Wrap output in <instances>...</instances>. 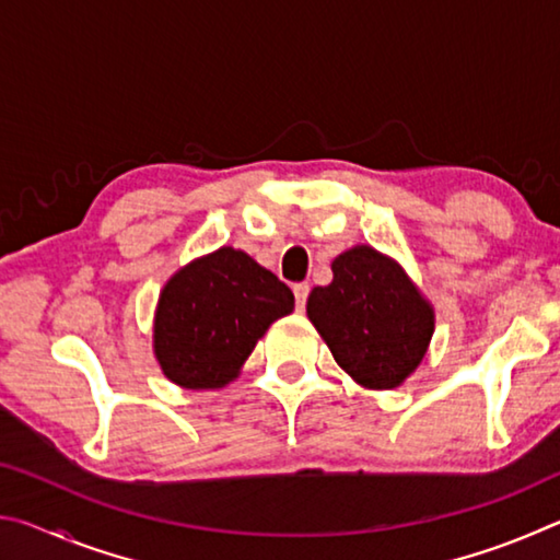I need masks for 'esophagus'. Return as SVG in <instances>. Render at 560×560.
Returning a JSON list of instances; mask_svg holds the SVG:
<instances>
[{
	"mask_svg": "<svg viewBox=\"0 0 560 560\" xmlns=\"http://www.w3.org/2000/svg\"><path fill=\"white\" fill-rule=\"evenodd\" d=\"M308 291H311L308 283H296V287H293V296H296V308H299V311L306 308Z\"/></svg>",
	"mask_w": 560,
	"mask_h": 560,
	"instance_id": "esophagus-1",
	"label": "esophagus"
}]
</instances>
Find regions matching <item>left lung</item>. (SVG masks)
<instances>
[{
    "label": "left lung",
    "mask_w": 560,
    "mask_h": 560,
    "mask_svg": "<svg viewBox=\"0 0 560 560\" xmlns=\"http://www.w3.org/2000/svg\"><path fill=\"white\" fill-rule=\"evenodd\" d=\"M334 281L311 291L306 314L358 385L393 390L428 353L434 311L400 264L358 244L330 264Z\"/></svg>",
    "instance_id": "8db88e82"
}]
</instances>
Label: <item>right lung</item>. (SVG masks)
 Returning <instances> with one entry per match:
<instances>
[{"instance_id":"1","label":"right lung","mask_w":560,"mask_h":560,"mask_svg":"<svg viewBox=\"0 0 560 560\" xmlns=\"http://www.w3.org/2000/svg\"><path fill=\"white\" fill-rule=\"evenodd\" d=\"M293 311V293L249 254L222 246L189 261L160 293L155 358L167 381L214 390L240 375L273 320Z\"/></svg>"}]
</instances>
